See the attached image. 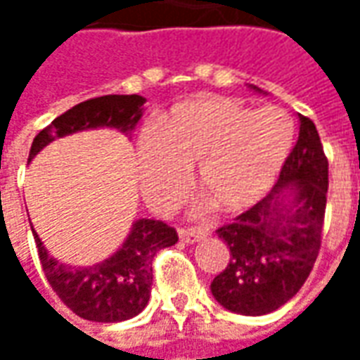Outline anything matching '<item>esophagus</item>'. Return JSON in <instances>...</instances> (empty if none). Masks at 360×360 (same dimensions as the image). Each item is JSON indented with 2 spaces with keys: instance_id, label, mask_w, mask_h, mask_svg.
I'll return each mask as SVG.
<instances>
[{
  "instance_id": "1",
  "label": "esophagus",
  "mask_w": 360,
  "mask_h": 360,
  "mask_svg": "<svg viewBox=\"0 0 360 360\" xmlns=\"http://www.w3.org/2000/svg\"><path fill=\"white\" fill-rule=\"evenodd\" d=\"M208 233L202 227H179V239L185 243H196Z\"/></svg>"
}]
</instances>
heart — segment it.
Instances as JSON below:
<instances>
[{"label": "heart", "mask_w": 360, "mask_h": 360, "mask_svg": "<svg viewBox=\"0 0 360 360\" xmlns=\"http://www.w3.org/2000/svg\"><path fill=\"white\" fill-rule=\"evenodd\" d=\"M293 134V121L279 108L252 111L227 98L183 103L160 133L141 139L142 187L165 200L185 185L187 167L198 164V188L216 210H247L276 181Z\"/></svg>", "instance_id": "heart-1"}]
</instances>
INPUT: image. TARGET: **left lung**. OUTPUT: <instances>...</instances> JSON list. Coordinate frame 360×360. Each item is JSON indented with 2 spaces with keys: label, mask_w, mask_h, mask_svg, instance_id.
Segmentation results:
<instances>
[{
  "label": "left lung",
  "mask_w": 360,
  "mask_h": 360,
  "mask_svg": "<svg viewBox=\"0 0 360 360\" xmlns=\"http://www.w3.org/2000/svg\"><path fill=\"white\" fill-rule=\"evenodd\" d=\"M328 158L314 123L299 115V139L270 193L216 229L229 262L212 281L224 309L260 316L297 295L322 247Z\"/></svg>",
  "instance_id": "8db88e82"
}]
</instances>
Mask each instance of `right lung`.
Wrapping results in <instances>:
<instances>
[{
    "mask_svg": "<svg viewBox=\"0 0 360 360\" xmlns=\"http://www.w3.org/2000/svg\"><path fill=\"white\" fill-rule=\"evenodd\" d=\"M144 102L136 94H110L77 103L36 134L28 160L53 139L84 129L115 127L127 133L139 123ZM177 239L175 227L162 219H136L131 235L113 257L90 268H75L53 260L34 233L40 264L51 289L67 309L92 322H121L142 312L152 291L154 255L175 245Z\"/></svg>",
    "mask_w": 360,
    "mask_h": 360,
    "instance_id": "right-lung-1",
    "label": "right lung"
}]
</instances>
